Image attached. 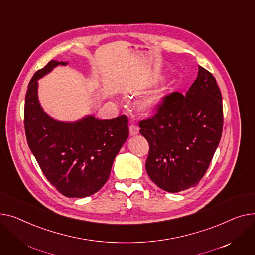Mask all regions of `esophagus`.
<instances>
[{
	"label": "esophagus",
	"mask_w": 255,
	"mask_h": 255,
	"mask_svg": "<svg viewBox=\"0 0 255 255\" xmlns=\"http://www.w3.org/2000/svg\"><path fill=\"white\" fill-rule=\"evenodd\" d=\"M139 127H137L136 125H130L129 126V134L132 137V136H136V134L139 133Z\"/></svg>",
	"instance_id": "1"
}]
</instances>
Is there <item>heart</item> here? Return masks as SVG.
I'll list each match as a JSON object with an SVG mask.
<instances>
[{
  "instance_id": "b5f03b06",
  "label": "heart",
  "mask_w": 255,
  "mask_h": 255,
  "mask_svg": "<svg viewBox=\"0 0 255 255\" xmlns=\"http://www.w3.org/2000/svg\"><path fill=\"white\" fill-rule=\"evenodd\" d=\"M166 94L167 87H161L157 89V91L147 95L142 100H140V102L138 103V108L142 112H150L157 106V104L161 102Z\"/></svg>"
}]
</instances>
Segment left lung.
<instances>
[{"label":"left lung","mask_w":255,"mask_h":255,"mask_svg":"<svg viewBox=\"0 0 255 255\" xmlns=\"http://www.w3.org/2000/svg\"><path fill=\"white\" fill-rule=\"evenodd\" d=\"M139 126L149 143L145 167L151 180L168 192L198 185L222 133V98L216 79L199 66L186 95L164 97L157 112Z\"/></svg>","instance_id":"1"}]
</instances>
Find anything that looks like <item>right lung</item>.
<instances>
[{
    "instance_id": "add662e5",
    "label": "right lung",
    "mask_w": 255,
    "mask_h": 255,
    "mask_svg": "<svg viewBox=\"0 0 255 255\" xmlns=\"http://www.w3.org/2000/svg\"><path fill=\"white\" fill-rule=\"evenodd\" d=\"M65 62L50 61L29 81L24 103L27 144L48 181L65 197L85 198L107 182L115 156L128 138V117L87 115L59 122L41 107L38 80Z\"/></svg>"
}]
</instances>
